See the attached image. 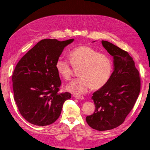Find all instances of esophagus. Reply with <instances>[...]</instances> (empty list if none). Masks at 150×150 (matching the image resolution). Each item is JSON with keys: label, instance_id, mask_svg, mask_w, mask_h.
<instances>
[{"label": "esophagus", "instance_id": "1", "mask_svg": "<svg viewBox=\"0 0 150 150\" xmlns=\"http://www.w3.org/2000/svg\"><path fill=\"white\" fill-rule=\"evenodd\" d=\"M74 97L75 98H77V99H79V100H83L84 99V97L83 96H74Z\"/></svg>", "mask_w": 150, "mask_h": 150}]
</instances>
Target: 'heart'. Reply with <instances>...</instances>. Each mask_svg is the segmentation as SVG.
<instances>
[{
  "label": "heart",
  "mask_w": 150,
  "mask_h": 150,
  "mask_svg": "<svg viewBox=\"0 0 150 150\" xmlns=\"http://www.w3.org/2000/svg\"><path fill=\"white\" fill-rule=\"evenodd\" d=\"M70 61L59 57L55 67L58 73L65 80L72 76V66L81 67V76L71 81L67 89L75 95H81L92 88L99 89L108 82L111 77L113 65L107 55L101 53L92 47L82 45L77 46L69 53Z\"/></svg>",
  "instance_id": "1"
}]
</instances>
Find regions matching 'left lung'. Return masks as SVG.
<instances>
[{
    "instance_id": "left-lung-1",
    "label": "left lung",
    "mask_w": 150,
    "mask_h": 150,
    "mask_svg": "<svg viewBox=\"0 0 150 150\" xmlns=\"http://www.w3.org/2000/svg\"><path fill=\"white\" fill-rule=\"evenodd\" d=\"M103 46L114 58V70L108 82L93 93L94 112L86 117L90 127L106 131L122 125L134 106L140 91V78L127 52L106 41Z\"/></svg>"
}]
</instances>
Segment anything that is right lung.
<instances>
[{
	"label": "right lung",
	"mask_w": 150,
	"mask_h": 150,
	"mask_svg": "<svg viewBox=\"0 0 150 150\" xmlns=\"http://www.w3.org/2000/svg\"><path fill=\"white\" fill-rule=\"evenodd\" d=\"M74 40L43 39L16 66L12 75L14 99L21 115L29 123L38 126L54 123L64 102L71 98L69 92H59L61 81L55 62Z\"/></svg>",
	"instance_id": "obj_1"
}]
</instances>
